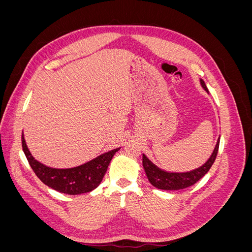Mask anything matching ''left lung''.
I'll return each mask as SVG.
<instances>
[{
    "mask_svg": "<svg viewBox=\"0 0 252 252\" xmlns=\"http://www.w3.org/2000/svg\"><path fill=\"white\" fill-rule=\"evenodd\" d=\"M200 82L202 87L208 93V89L205 85V82L203 80H200ZM219 145L220 138L218 139L216 147L213 149L210 158L207 159V162L200 166L199 168H195L191 171L169 172L163 170L152 163L146 156L143 155L144 170L146 172L150 184L152 186H155L156 188L163 190H179L187 188L195 184L197 181L201 180L204 175L209 171L212 164L216 161V158L219 151Z\"/></svg>",
    "mask_w": 252,
    "mask_h": 252,
    "instance_id": "obj_1",
    "label": "left lung"
}]
</instances>
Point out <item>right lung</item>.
Masks as SVG:
<instances>
[{
  "label": "right lung",
  "instance_id": "add662e5",
  "mask_svg": "<svg viewBox=\"0 0 252 252\" xmlns=\"http://www.w3.org/2000/svg\"><path fill=\"white\" fill-rule=\"evenodd\" d=\"M23 151L28 159L32 170L45 185L57 190L59 192L66 194H81L95 189L102 182L104 175L107 171L108 165L114 154L120 150L119 148L96 157L91 161L72 168H52L42 164L30 154L27 147L24 135L22 134Z\"/></svg>",
  "mask_w": 252,
  "mask_h": 252
}]
</instances>
